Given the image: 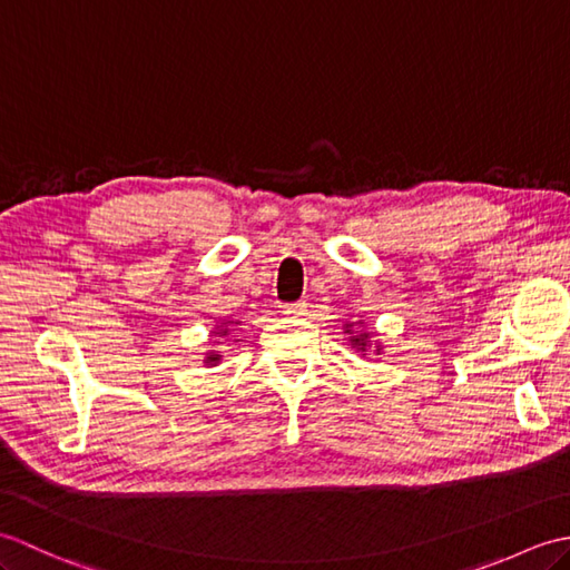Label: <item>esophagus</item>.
Instances as JSON below:
<instances>
[{
    "mask_svg": "<svg viewBox=\"0 0 570 570\" xmlns=\"http://www.w3.org/2000/svg\"><path fill=\"white\" fill-rule=\"evenodd\" d=\"M306 308H308L306 301H292V304H284L286 316H304Z\"/></svg>",
    "mask_w": 570,
    "mask_h": 570,
    "instance_id": "34e87169",
    "label": "esophagus"
}]
</instances>
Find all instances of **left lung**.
<instances>
[{"label": "left lung", "mask_w": 570, "mask_h": 570, "mask_svg": "<svg viewBox=\"0 0 570 570\" xmlns=\"http://www.w3.org/2000/svg\"><path fill=\"white\" fill-rule=\"evenodd\" d=\"M355 345H365V337H353Z\"/></svg>", "instance_id": "left-lung-1"}]
</instances>
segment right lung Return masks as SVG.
<instances>
[{
  "label": "right lung",
  "mask_w": 570,
  "mask_h": 570,
  "mask_svg": "<svg viewBox=\"0 0 570 570\" xmlns=\"http://www.w3.org/2000/svg\"><path fill=\"white\" fill-rule=\"evenodd\" d=\"M210 360H217V357H210Z\"/></svg>",
  "instance_id": "right-lung-1"
}]
</instances>
